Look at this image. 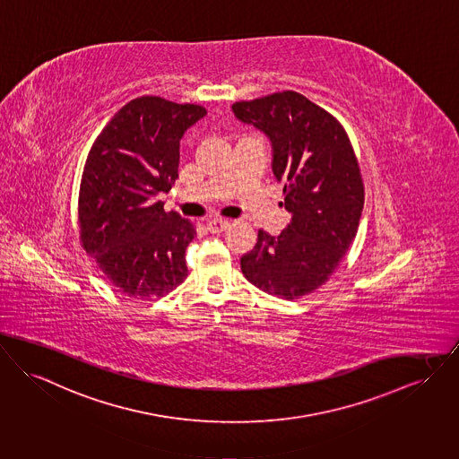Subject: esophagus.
<instances>
[{
    "label": "esophagus",
    "instance_id": "34e87169",
    "mask_svg": "<svg viewBox=\"0 0 459 459\" xmlns=\"http://www.w3.org/2000/svg\"><path fill=\"white\" fill-rule=\"evenodd\" d=\"M206 227H208V230L210 232H223L227 227H229V221L227 220H221V218H213V220H210L208 223H206Z\"/></svg>",
    "mask_w": 459,
    "mask_h": 459
}]
</instances>
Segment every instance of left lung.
I'll return each instance as SVG.
<instances>
[{
    "label": "left lung",
    "instance_id": "obj_1",
    "mask_svg": "<svg viewBox=\"0 0 459 459\" xmlns=\"http://www.w3.org/2000/svg\"><path fill=\"white\" fill-rule=\"evenodd\" d=\"M232 112L269 138L272 173L291 213L279 236L258 230L241 258L244 277L273 297L312 293L340 265L362 215L364 186L351 140L329 112L297 91L236 102Z\"/></svg>",
    "mask_w": 459,
    "mask_h": 459
}]
</instances>
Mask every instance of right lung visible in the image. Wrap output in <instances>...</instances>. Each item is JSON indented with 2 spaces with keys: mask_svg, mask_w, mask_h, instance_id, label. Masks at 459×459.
I'll use <instances>...</instances> for the list:
<instances>
[{
  "mask_svg": "<svg viewBox=\"0 0 459 459\" xmlns=\"http://www.w3.org/2000/svg\"><path fill=\"white\" fill-rule=\"evenodd\" d=\"M204 116L201 106L140 97L114 114L88 152L78 208L82 247L126 297H164L187 275L195 229L166 213L160 195L178 178L182 136Z\"/></svg>",
  "mask_w": 459,
  "mask_h": 459,
  "instance_id": "1",
  "label": "right lung"
}]
</instances>
